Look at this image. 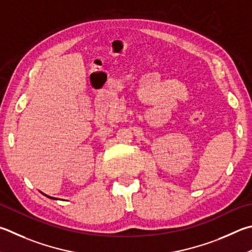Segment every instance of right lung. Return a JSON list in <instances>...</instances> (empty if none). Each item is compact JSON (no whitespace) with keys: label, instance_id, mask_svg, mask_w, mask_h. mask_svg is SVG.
Returning a JSON list of instances; mask_svg holds the SVG:
<instances>
[{"label":"right lung","instance_id":"right-lung-1","mask_svg":"<svg viewBox=\"0 0 252 252\" xmlns=\"http://www.w3.org/2000/svg\"><path fill=\"white\" fill-rule=\"evenodd\" d=\"M47 196V195H46ZM47 197H49V196H47ZM49 198H53V197H49Z\"/></svg>","mask_w":252,"mask_h":252}]
</instances>
